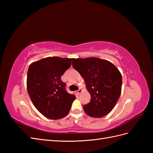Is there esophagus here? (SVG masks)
<instances>
[{"label": "esophagus", "instance_id": "esophagus-1", "mask_svg": "<svg viewBox=\"0 0 153 153\" xmlns=\"http://www.w3.org/2000/svg\"><path fill=\"white\" fill-rule=\"evenodd\" d=\"M81 92H82V90H81L80 89H78V90L76 91V93H77L78 94H80L81 93Z\"/></svg>", "mask_w": 153, "mask_h": 153}]
</instances>
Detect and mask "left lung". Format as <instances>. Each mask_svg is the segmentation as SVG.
<instances>
[{
    "mask_svg": "<svg viewBox=\"0 0 153 153\" xmlns=\"http://www.w3.org/2000/svg\"><path fill=\"white\" fill-rule=\"evenodd\" d=\"M73 68L84 78L91 101L83 106L92 117H102L114 108L121 93L122 76L114 64L96 57L73 59Z\"/></svg>",
    "mask_w": 153,
    "mask_h": 153,
    "instance_id": "left-lung-1",
    "label": "left lung"
}]
</instances>
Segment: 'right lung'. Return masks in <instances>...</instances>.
I'll return each instance as SVG.
<instances>
[{
	"label": "right lung",
	"mask_w": 153,
	"mask_h": 153,
	"mask_svg": "<svg viewBox=\"0 0 153 153\" xmlns=\"http://www.w3.org/2000/svg\"><path fill=\"white\" fill-rule=\"evenodd\" d=\"M72 59L50 57L32 63L27 87L36 109L50 119L63 118L69 113L76 97L66 90L61 76L71 65Z\"/></svg>",
	"instance_id": "right-lung-1"
}]
</instances>
